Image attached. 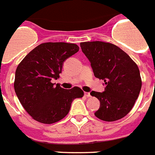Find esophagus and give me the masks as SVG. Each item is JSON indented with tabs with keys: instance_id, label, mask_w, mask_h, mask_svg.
Here are the masks:
<instances>
[{
	"instance_id": "esophagus-1",
	"label": "esophagus",
	"mask_w": 155,
	"mask_h": 155,
	"mask_svg": "<svg viewBox=\"0 0 155 155\" xmlns=\"http://www.w3.org/2000/svg\"><path fill=\"white\" fill-rule=\"evenodd\" d=\"M85 96L86 97H91V94H90V93H85Z\"/></svg>"
}]
</instances>
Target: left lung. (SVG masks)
I'll return each mask as SVG.
<instances>
[{
    "mask_svg": "<svg viewBox=\"0 0 155 155\" xmlns=\"http://www.w3.org/2000/svg\"><path fill=\"white\" fill-rule=\"evenodd\" d=\"M96 78L104 80V91L91 92L100 101L94 113L104 121H116L131 110L139 95L142 81L138 66L117 46L101 41L80 43Z\"/></svg>",
    "mask_w": 155,
    "mask_h": 155,
    "instance_id": "obj_1",
    "label": "left lung"
}]
</instances>
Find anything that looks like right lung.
<instances>
[{
	"instance_id": "obj_1",
	"label": "right lung",
	"mask_w": 155,
	"mask_h": 155,
	"mask_svg": "<svg viewBox=\"0 0 155 155\" xmlns=\"http://www.w3.org/2000/svg\"><path fill=\"white\" fill-rule=\"evenodd\" d=\"M78 51L74 43H42L18 65L14 89L34 120L48 124L61 120L68 114L73 101L83 97L78 87L65 89L51 81L59 78L64 62Z\"/></svg>"
}]
</instances>
